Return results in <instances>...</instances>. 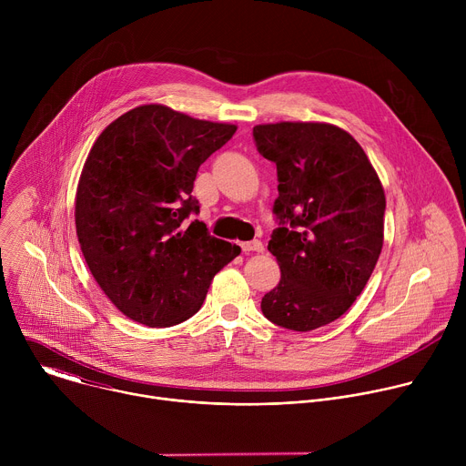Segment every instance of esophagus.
I'll return each instance as SVG.
<instances>
[{"label": "esophagus", "instance_id": "34e87169", "mask_svg": "<svg viewBox=\"0 0 466 466\" xmlns=\"http://www.w3.org/2000/svg\"><path fill=\"white\" fill-rule=\"evenodd\" d=\"M241 248L243 252H263V243L258 239H252V241L241 243Z\"/></svg>", "mask_w": 466, "mask_h": 466}]
</instances>
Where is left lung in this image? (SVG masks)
Segmentation results:
<instances>
[{
	"label": "left lung",
	"instance_id": "left-lung-1",
	"mask_svg": "<svg viewBox=\"0 0 466 466\" xmlns=\"http://www.w3.org/2000/svg\"><path fill=\"white\" fill-rule=\"evenodd\" d=\"M252 137L279 177L280 227L268 248L282 277L261 311L309 331L339 319L367 286L383 247L385 193L361 146L336 125L265 123Z\"/></svg>",
	"mask_w": 466,
	"mask_h": 466
}]
</instances>
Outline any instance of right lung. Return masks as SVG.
<instances>
[{"instance_id":"add662e5","label":"right lung","mask_w":466,"mask_h":466,"mask_svg":"<svg viewBox=\"0 0 466 466\" xmlns=\"http://www.w3.org/2000/svg\"><path fill=\"white\" fill-rule=\"evenodd\" d=\"M236 125L142 105L92 146L76 195V228L88 269L110 302L151 328L201 309L214 277L241 248L208 234L191 197L201 164Z\"/></svg>"}]
</instances>
